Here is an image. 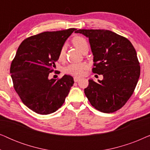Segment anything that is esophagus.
<instances>
[{"instance_id": "obj_1", "label": "esophagus", "mask_w": 150, "mask_h": 150, "mask_svg": "<svg viewBox=\"0 0 150 150\" xmlns=\"http://www.w3.org/2000/svg\"><path fill=\"white\" fill-rule=\"evenodd\" d=\"M80 78L79 77H77V76H75V77H74V82H78V81H80Z\"/></svg>"}]
</instances>
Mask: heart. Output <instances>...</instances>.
Returning <instances> with one entry per match:
<instances>
[{
	"mask_svg": "<svg viewBox=\"0 0 150 150\" xmlns=\"http://www.w3.org/2000/svg\"><path fill=\"white\" fill-rule=\"evenodd\" d=\"M72 43L81 52H83L86 50H89V44L87 40L85 38L81 36H76L72 39ZM65 45H63L61 47L60 50L59 52V60H63L65 57ZM87 67V64L84 62L81 63H71L67 65L63 69V71L67 74H70L73 76H81L83 74L84 69Z\"/></svg>",
	"mask_w": 150,
	"mask_h": 150,
	"instance_id": "heart-1",
	"label": "heart"
}]
</instances>
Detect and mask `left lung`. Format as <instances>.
Wrapping results in <instances>:
<instances>
[{"mask_svg": "<svg viewBox=\"0 0 150 150\" xmlns=\"http://www.w3.org/2000/svg\"><path fill=\"white\" fill-rule=\"evenodd\" d=\"M89 38L93 54L94 74L103 75L96 83L89 80L85 96L96 109L110 113L120 109L132 95L140 76L136 50L128 39L108 30L79 29Z\"/></svg>", "mask_w": 150, "mask_h": 150, "instance_id": "1", "label": "left lung"}]
</instances>
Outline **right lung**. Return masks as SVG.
I'll list each match as a JSON object with an SVG mask.
<instances>
[{
	"instance_id": "right-lung-1",
	"label": "right lung",
	"mask_w": 150,
	"mask_h": 150,
	"mask_svg": "<svg viewBox=\"0 0 150 150\" xmlns=\"http://www.w3.org/2000/svg\"><path fill=\"white\" fill-rule=\"evenodd\" d=\"M76 28L46 31L26 38L18 47L10 67L13 87L22 102L41 115L52 113L64 103L74 83L71 76L49 79L61 47Z\"/></svg>"
}]
</instances>
